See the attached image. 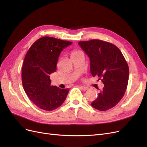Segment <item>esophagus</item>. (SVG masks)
<instances>
[{
	"instance_id": "34e87169",
	"label": "esophagus",
	"mask_w": 147,
	"mask_h": 147,
	"mask_svg": "<svg viewBox=\"0 0 147 147\" xmlns=\"http://www.w3.org/2000/svg\"><path fill=\"white\" fill-rule=\"evenodd\" d=\"M80 89L82 90H83V91H86L88 90V88L85 86H80Z\"/></svg>"
}]
</instances>
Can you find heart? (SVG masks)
Segmentation results:
<instances>
[{
	"label": "heart",
	"mask_w": 147,
	"mask_h": 147,
	"mask_svg": "<svg viewBox=\"0 0 147 147\" xmlns=\"http://www.w3.org/2000/svg\"><path fill=\"white\" fill-rule=\"evenodd\" d=\"M80 51H77V50H75V51H74L72 53V55H76L77 54V53H80Z\"/></svg>",
	"instance_id": "b5f03b06"
}]
</instances>
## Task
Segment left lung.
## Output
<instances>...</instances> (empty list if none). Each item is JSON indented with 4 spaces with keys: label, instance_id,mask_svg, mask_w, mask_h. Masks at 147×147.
Here are the masks:
<instances>
[{
    "label": "left lung",
    "instance_id": "8db88e82",
    "mask_svg": "<svg viewBox=\"0 0 147 147\" xmlns=\"http://www.w3.org/2000/svg\"><path fill=\"white\" fill-rule=\"evenodd\" d=\"M79 45L90 59L92 77H98L104 84L91 105L100 111L112 109L121 100L126 92L129 67L119 49L113 44L97 39L81 41Z\"/></svg>",
    "mask_w": 147,
    "mask_h": 147
}]
</instances>
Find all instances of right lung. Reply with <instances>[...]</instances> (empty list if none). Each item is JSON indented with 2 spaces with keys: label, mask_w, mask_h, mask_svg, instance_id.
<instances>
[{
  "label": "right lung",
  "mask_w": 147,
  "mask_h": 147,
  "mask_svg": "<svg viewBox=\"0 0 147 147\" xmlns=\"http://www.w3.org/2000/svg\"><path fill=\"white\" fill-rule=\"evenodd\" d=\"M72 42L51 37L35 41L25 56L22 83L29 99L39 108L51 111L59 107L69 90L51 86L50 75L56 70L61 52Z\"/></svg>",
  "instance_id": "1"
}]
</instances>
